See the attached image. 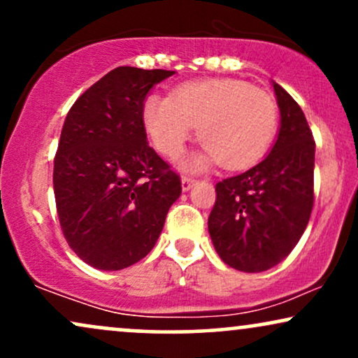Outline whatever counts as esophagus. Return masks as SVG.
Returning a JSON list of instances; mask_svg holds the SVG:
<instances>
[{"mask_svg": "<svg viewBox=\"0 0 358 358\" xmlns=\"http://www.w3.org/2000/svg\"><path fill=\"white\" fill-rule=\"evenodd\" d=\"M195 183H196V180L190 178V176H183V178H182V190L188 192Z\"/></svg>", "mask_w": 358, "mask_h": 358, "instance_id": "34e87169", "label": "esophagus"}]
</instances>
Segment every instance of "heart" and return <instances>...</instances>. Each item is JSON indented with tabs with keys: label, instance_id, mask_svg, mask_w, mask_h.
I'll use <instances>...</instances> for the list:
<instances>
[{
	"label": "heart",
	"instance_id": "obj_1",
	"mask_svg": "<svg viewBox=\"0 0 358 358\" xmlns=\"http://www.w3.org/2000/svg\"><path fill=\"white\" fill-rule=\"evenodd\" d=\"M143 121L155 146L176 158L200 126L203 151L193 166L219 162L229 170L248 168L264 156L278 127L276 101L264 90L234 79L187 82L171 96L151 94Z\"/></svg>",
	"mask_w": 358,
	"mask_h": 358
}]
</instances>
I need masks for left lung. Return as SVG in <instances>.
<instances>
[{"mask_svg": "<svg viewBox=\"0 0 358 358\" xmlns=\"http://www.w3.org/2000/svg\"><path fill=\"white\" fill-rule=\"evenodd\" d=\"M279 114L271 153L244 173L217 183L208 232L234 269L262 273L285 259L305 232L313 208L315 139L298 102L273 82Z\"/></svg>", "mask_w": 358, "mask_h": 358, "instance_id": "8db88e82", "label": "left lung"}]
</instances>
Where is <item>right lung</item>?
<instances>
[{
	"mask_svg": "<svg viewBox=\"0 0 358 358\" xmlns=\"http://www.w3.org/2000/svg\"><path fill=\"white\" fill-rule=\"evenodd\" d=\"M173 71L117 67L73 102L53 159L65 241L89 266L119 271L155 248L180 176L148 145L143 106Z\"/></svg>",
	"mask_w": 358,
	"mask_h": 358,
	"instance_id": "right-lung-1",
	"label": "right lung"
}]
</instances>
